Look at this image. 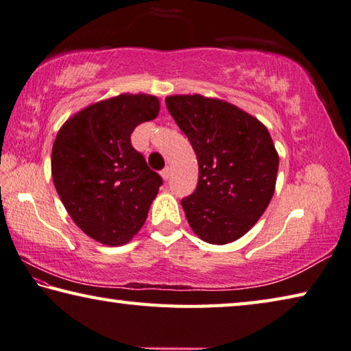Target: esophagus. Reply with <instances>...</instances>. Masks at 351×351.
Wrapping results in <instances>:
<instances>
[{
    "label": "esophagus",
    "mask_w": 351,
    "mask_h": 351,
    "mask_svg": "<svg viewBox=\"0 0 351 351\" xmlns=\"http://www.w3.org/2000/svg\"><path fill=\"white\" fill-rule=\"evenodd\" d=\"M160 176H162L163 180H168L169 176H171V169L169 168H165L162 172H160Z\"/></svg>",
    "instance_id": "34e87169"
}]
</instances>
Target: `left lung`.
I'll use <instances>...</instances> for the list:
<instances>
[{"label":"left lung","mask_w":351,"mask_h":351,"mask_svg":"<svg viewBox=\"0 0 351 351\" xmlns=\"http://www.w3.org/2000/svg\"><path fill=\"white\" fill-rule=\"evenodd\" d=\"M165 101L199 162L197 188L182 199L189 226L206 243L237 241L274 194L279 154L271 135L256 117L220 98L169 95Z\"/></svg>","instance_id":"8db88e82"}]
</instances>
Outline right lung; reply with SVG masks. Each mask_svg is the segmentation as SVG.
I'll use <instances>...</instances> for the list:
<instances>
[{
  "instance_id": "1",
  "label": "right lung",
  "mask_w": 351,
  "mask_h": 351,
  "mask_svg": "<svg viewBox=\"0 0 351 351\" xmlns=\"http://www.w3.org/2000/svg\"><path fill=\"white\" fill-rule=\"evenodd\" d=\"M149 94H120L92 103L64 121L52 146V179L71 219L109 247L137 234L162 177L131 145L140 123L158 115Z\"/></svg>"
}]
</instances>
